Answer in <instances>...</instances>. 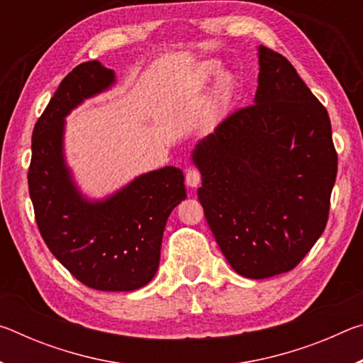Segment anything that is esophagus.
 Returning a JSON list of instances; mask_svg holds the SVG:
<instances>
[{
    "label": "esophagus",
    "instance_id": "esophagus-1",
    "mask_svg": "<svg viewBox=\"0 0 363 363\" xmlns=\"http://www.w3.org/2000/svg\"><path fill=\"white\" fill-rule=\"evenodd\" d=\"M201 181V174L196 168H187L186 171V182L190 187H196Z\"/></svg>",
    "mask_w": 363,
    "mask_h": 363
}]
</instances>
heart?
Wrapping results in <instances>:
<instances>
[{"mask_svg":"<svg viewBox=\"0 0 363 363\" xmlns=\"http://www.w3.org/2000/svg\"><path fill=\"white\" fill-rule=\"evenodd\" d=\"M219 70V67L214 62H206L203 65L196 67V69L192 72L190 75V82H189V93H199L206 86V83L216 75ZM232 96V82L229 77H223L218 82L216 88H214L210 104H208L206 108V115H205V121L208 126H213L214 123L219 120L220 113L224 112V108L227 106V102L230 101Z\"/></svg>","mask_w":363,"mask_h":363,"instance_id":"heart-1","label":"heart"}]
</instances>
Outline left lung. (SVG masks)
Here are the masks:
<instances>
[{"mask_svg":"<svg viewBox=\"0 0 363 363\" xmlns=\"http://www.w3.org/2000/svg\"><path fill=\"white\" fill-rule=\"evenodd\" d=\"M255 104L196 144L199 200L237 274L267 279L298 266L327 227L337 153L327 108L290 60L259 46Z\"/></svg>","mask_w":363,"mask_h":363,"instance_id":"8db88e82","label":"left lung"}]
</instances>
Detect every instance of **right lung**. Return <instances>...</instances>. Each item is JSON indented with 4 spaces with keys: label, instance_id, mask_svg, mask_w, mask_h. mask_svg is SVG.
Here are the masks:
<instances>
[{
    "label": "right lung",
    "instance_id": "right-lung-1",
    "mask_svg": "<svg viewBox=\"0 0 363 363\" xmlns=\"http://www.w3.org/2000/svg\"><path fill=\"white\" fill-rule=\"evenodd\" d=\"M113 82V72L97 60L60 82L33 128L28 192L43 240L73 277L94 290L133 291L155 275L164 225L186 187L182 171L167 167L101 203L77 192L64 164V116Z\"/></svg>",
    "mask_w": 363,
    "mask_h": 363
}]
</instances>
